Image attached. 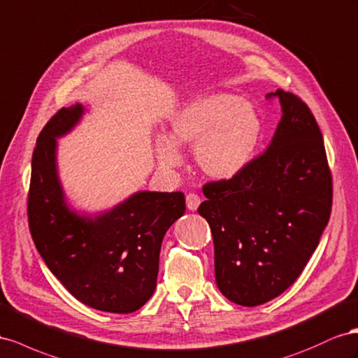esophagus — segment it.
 Returning <instances> with one entry per match:
<instances>
[{
  "label": "esophagus",
  "instance_id": "1",
  "mask_svg": "<svg viewBox=\"0 0 358 358\" xmlns=\"http://www.w3.org/2000/svg\"><path fill=\"white\" fill-rule=\"evenodd\" d=\"M186 203H187V208L190 211H195L198 210L199 203H201V198L196 195V193H189V195L186 196Z\"/></svg>",
  "mask_w": 358,
  "mask_h": 358
}]
</instances>
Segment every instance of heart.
Returning a JSON list of instances; mask_svg holds the SVG:
<instances>
[{
	"mask_svg": "<svg viewBox=\"0 0 358 358\" xmlns=\"http://www.w3.org/2000/svg\"><path fill=\"white\" fill-rule=\"evenodd\" d=\"M261 135L257 108L237 94L217 91L182 105L171 117L168 136L156 138L155 151L163 168H177V147L195 145V160L207 177L231 180L249 165Z\"/></svg>",
	"mask_w": 358,
	"mask_h": 358,
	"instance_id": "obj_1",
	"label": "heart"
}]
</instances>
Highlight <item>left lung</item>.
Instances as JSON below:
<instances>
[{
    "label": "left lung",
    "mask_w": 358,
    "mask_h": 358,
    "mask_svg": "<svg viewBox=\"0 0 358 358\" xmlns=\"http://www.w3.org/2000/svg\"><path fill=\"white\" fill-rule=\"evenodd\" d=\"M282 118L261 156L237 177L207 182L198 213L214 243L220 292L240 306H259L297 280L331 213V173L322 134L301 99L283 90Z\"/></svg>",
    "instance_id": "1"
}]
</instances>
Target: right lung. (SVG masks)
Wrapping results in <instances>:
<instances>
[{"label": "right lung", "instance_id": "add662e5", "mask_svg": "<svg viewBox=\"0 0 358 358\" xmlns=\"http://www.w3.org/2000/svg\"><path fill=\"white\" fill-rule=\"evenodd\" d=\"M76 103L48 121L31 160L28 223L48 268L76 300L110 313H131L156 289L162 240L186 211L181 192L142 190L108 211L70 208L57 166V139L83 118Z\"/></svg>", "mask_w": 358, "mask_h": 358}]
</instances>
